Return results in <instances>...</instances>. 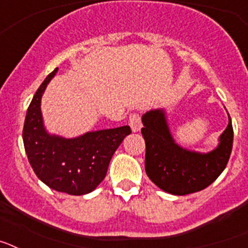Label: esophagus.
I'll return each instance as SVG.
<instances>
[{"mask_svg":"<svg viewBox=\"0 0 248 248\" xmlns=\"http://www.w3.org/2000/svg\"><path fill=\"white\" fill-rule=\"evenodd\" d=\"M129 125H130L131 130L134 131V133H137V131L141 129V119H140L139 114H131L130 117H129Z\"/></svg>","mask_w":248,"mask_h":248,"instance_id":"esophagus-1","label":"esophagus"}]
</instances>
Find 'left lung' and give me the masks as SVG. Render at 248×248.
Returning a JSON list of instances; mask_svg holds the SVG:
<instances>
[{"instance_id":"left-lung-1","label":"left lung","mask_w":248,"mask_h":248,"mask_svg":"<svg viewBox=\"0 0 248 248\" xmlns=\"http://www.w3.org/2000/svg\"><path fill=\"white\" fill-rule=\"evenodd\" d=\"M141 122L146 146V175L163 191L172 195L201 191L226 168L233 143L230 115L229 125L220 135L217 148L206 154L187 150L175 143L163 109L146 111Z\"/></svg>"}]
</instances>
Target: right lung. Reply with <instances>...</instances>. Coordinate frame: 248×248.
I'll use <instances>...</instances> for the list:
<instances>
[{
    "label": "right lung",
    "instance_id": "obj_1",
    "mask_svg": "<svg viewBox=\"0 0 248 248\" xmlns=\"http://www.w3.org/2000/svg\"><path fill=\"white\" fill-rule=\"evenodd\" d=\"M56 68L39 85L27 109L23 125V144L28 161L41 181L50 189L68 195H85L104 180L109 163L130 126L88 131L65 139L50 135L43 125L41 99Z\"/></svg>",
    "mask_w": 248,
    "mask_h": 248
}]
</instances>
